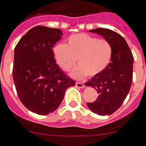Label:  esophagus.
Returning <instances> with one entry per match:
<instances>
[{
    "instance_id": "esophagus-1",
    "label": "esophagus",
    "mask_w": 146,
    "mask_h": 146,
    "mask_svg": "<svg viewBox=\"0 0 146 146\" xmlns=\"http://www.w3.org/2000/svg\"><path fill=\"white\" fill-rule=\"evenodd\" d=\"M76 86H77V87H78V88H84L85 85L84 84H82V83L77 82V81H76Z\"/></svg>"
}]
</instances>
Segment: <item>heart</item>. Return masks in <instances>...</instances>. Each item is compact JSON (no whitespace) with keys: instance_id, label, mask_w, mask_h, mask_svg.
Here are the masks:
<instances>
[{"instance_id":"1","label":"heart","mask_w":146,"mask_h":146,"mask_svg":"<svg viewBox=\"0 0 146 146\" xmlns=\"http://www.w3.org/2000/svg\"><path fill=\"white\" fill-rule=\"evenodd\" d=\"M57 65L64 71L71 73L73 78L83 79L89 76L95 77L106 70L113 57V46L110 41L87 33H76L67 39L66 45L58 44L54 48Z\"/></svg>"}]
</instances>
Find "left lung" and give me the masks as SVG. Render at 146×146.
I'll return each instance as SVG.
<instances>
[{"mask_svg": "<svg viewBox=\"0 0 146 146\" xmlns=\"http://www.w3.org/2000/svg\"><path fill=\"white\" fill-rule=\"evenodd\" d=\"M90 32L99 34L110 41L113 46V57L103 73L85 83L86 86L94 88L98 93L97 100L87 102V106L94 113L111 115L121 107L129 92L134 57L125 39L117 33L101 27Z\"/></svg>", "mask_w": 146, "mask_h": 146, "instance_id": "obj_1", "label": "left lung"}]
</instances>
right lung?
<instances>
[{"label":"right lung","instance_id":"add662e5","mask_svg":"<svg viewBox=\"0 0 146 146\" xmlns=\"http://www.w3.org/2000/svg\"><path fill=\"white\" fill-rule=\"evenodd\" d=\"M57 28L35 26L14 48L12 75L22 103L32 112L47 115L60 105L75 82L56 64L52 48L62 36Z\"/></svg>","mask_w":146,"mask_h":146}]
</instances>
